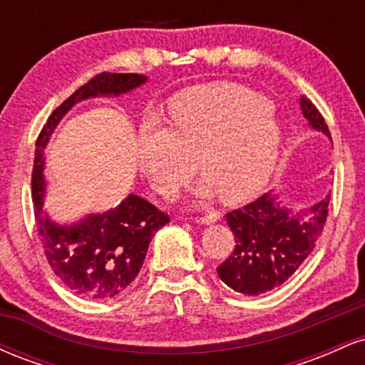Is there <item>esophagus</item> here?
Returning a JSON list of instances; mask_svg holds the SVG:
<instances>
[{
    "mask_svg": "<svg viewBox=\"0 0 365 365\" xmlns=\"http://www.w3.org/2000/svg\"><path fill=\"white\" fill-rule=\"evenodd\" d=\"M221 220V212L217 211H212L209 212L207 216H202V217H197V223L199 225H212V223H217V221Z\"/></svg>",
    "mask_w": 365,
    "mask_h": 365,
    "instance_id": "1",
    "label": "esophagus"
}]
</instances>
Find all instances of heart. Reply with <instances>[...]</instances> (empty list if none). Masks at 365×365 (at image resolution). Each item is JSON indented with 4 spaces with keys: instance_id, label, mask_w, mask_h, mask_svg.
I'll use <instances>...</instances> for the list:
<instances>
[{
    "instance_id": "1",
    "label": "heart",
    "mask_w": 365,
    "mask_h": 365,
    "mask_svg": "<svg viewBox=\"0 0 365 365\" xmlns=\"http://www.w3.org/2000/svg\"><path fill=\"white\" fill-rule=\"evenodd\" d=\"M266 96L233 82L192 87L170 103L173 128L148 116L140 123L135 158L140 173L170 195L197 168L206 183L199 199L216 194L238 202L266 185L278 165L284 133Z\"/></svg>"
}]
</instances>
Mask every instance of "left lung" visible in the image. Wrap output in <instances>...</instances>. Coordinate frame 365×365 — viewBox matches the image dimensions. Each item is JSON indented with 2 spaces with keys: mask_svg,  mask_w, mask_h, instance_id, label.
Here are the masks:
<instances>
[{
  "mask_svg": "<svg viewBox=\"0 0 365 365\" xmlns=\"http://www.w3.org/2000/svg\"><path fill=\"white\" fill-rule=\"evenodd\" d=\"M300 110L312 130L331 140L324 118L305 96ZM329 194L309 209L293 211L282 204V194L267 192L242 209L226 215L235 235V250L217 266V276L232 290L261 295L282 287L302 266L316 247L328 217Z\"/></svg>",
  "mask_w": 365,
  "mask_h": 365,
  "instance_id": "1",
  "label": "left lung"
}]
</instances>
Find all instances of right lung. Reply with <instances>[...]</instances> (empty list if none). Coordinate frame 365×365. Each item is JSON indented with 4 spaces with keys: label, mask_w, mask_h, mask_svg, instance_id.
I'll use <instances>...</instances> for the list:
<instances>
[{
    "label": "right lung",
    "mask_w": 365,
    "mask_h": 365,
    "mask_svg": "<svg viewBox=\"0 0 365 365\" xmlns=\"http://www.w3.org/2000/svg\"><path fill=\"white\" fill-rule=\"evenodd\" d=\"M148 82L139 73H99L77 89L49 116L36 142L32 200L37 232L54 274L83 299H111L139 274L150 238L170 217L142 197L130 194L120 206L56 223L44 209V149L63 116L91 98H118Z\"/></svg>",
    "instance_id": "right-lung-1"
}]
</instances>
